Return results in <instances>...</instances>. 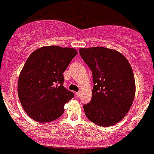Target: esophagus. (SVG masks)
Listing matches in <instances>:
<instances>
[{
	"mask_svg": "<svg viewBox=\"0 0 154 154\" xmlns=\"http://www.w3.org/2000/svg\"><path fill=\"white\" fill-rule=\"evenodd\" d=\"M75 95H76V96H77V97H79V96H80V92H76V93H75Z\"/></svg>",
	"mask_w": 154,
	"mask_h": 154,
	"instance_id": "1",
	"label": "esophagus"
}]
</instances>
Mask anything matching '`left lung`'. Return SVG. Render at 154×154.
Masks as SVG:
<instances>
[{"instance_id": "left-lung-1", "label": "left lung", "mask_w": 154, "mask_h": 154, "mask_svg": "<svg viewBox=\"0 0 154 154\" xmlns=\"http://www.w3.org/2000/svg\"><path fill=\"white\" fill-rule=\"evenodd\" d=\"M92 73L90 102L83 105L86 117L98 126H112L126 115L133 102L135 83L129 61L119 52L105 47L80 49Z\"/></svg>"}]
</instances>
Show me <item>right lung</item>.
<instances>
[{"label":"right lung","instance_id":"add662e5","mask_svg":"<svg viewBox=\"0 0 154 154\" xmlns=\"http://www.w3.org/2000/svg\"><path fill=\"white\" fill-rule=\"evenodd\" d=\"M77 54L73 48L47 46L28 58L19 74L18 95L32 120L48 123L63 114L65 104L74 96L64 87L63 73Z\"/></svg>","mask_w":154,"mask_h":154}]
</instances>
